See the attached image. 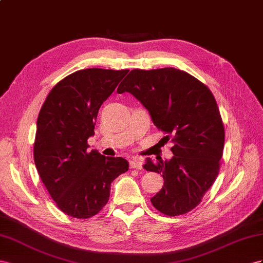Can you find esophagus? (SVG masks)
Returning <instances> with one entry per match:
<instances>
[{"label": "esophagus", "mask_w": 263, "mask_h": 263, "mask_svg": "<svg viewBox=\"0 0 263 263\" xmlns=\"http://www.w3.org/2000/svg\"><path fill=\"white\" fill-rule=\"evenodd\" d=\"M142 162L139 159H134L130 161V167L131 168H136V170H142Z\"/></svg>", "instance_id": "esophagus-1"}]
</instances>
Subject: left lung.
I'll list each match as a JSON object with an SVG mask.
<instances>
[{
    "label": "left lung",
    "instance_id": "left-lung-1",
    "mask_svg": "<svg viewBox=\"0 0 263 263\" xmlns=\"http://www.w3.org/2000/svg\"><path fill=\"white\" fill-rule=\"evenodd\" d=\"M124 91L143 104L154 125L174 143L170 161L147 159L143 166L164 178L152 205L167 216L191 212L219 173L224 129L214 95L189 72L172 67L131 70L117 90Z\"/></svg>",
    "mask_w": 263,
    "mask_h": 263
}]
</instances>
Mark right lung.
Here are the masks:
<instances>
[{
    "label": "right lung",
    "instance_id": "obj_1",
    "mask_svg": "<svg viewBox=\"0 0 263 263\" xmlns=\"http://www.w3.org/2000/svg\"><path fill=\"white\" fill-rule=\"evenodd\" d=\"M127 71L89 68L72 72L50 90L40 111L36 168L57 207L73 218L98 214L109 200L111 183L129 170L122 157L88 151L101 104Z\"/></svg>",
    "mask_w": 263,
    "mask_h": 263
}]
</instances>
